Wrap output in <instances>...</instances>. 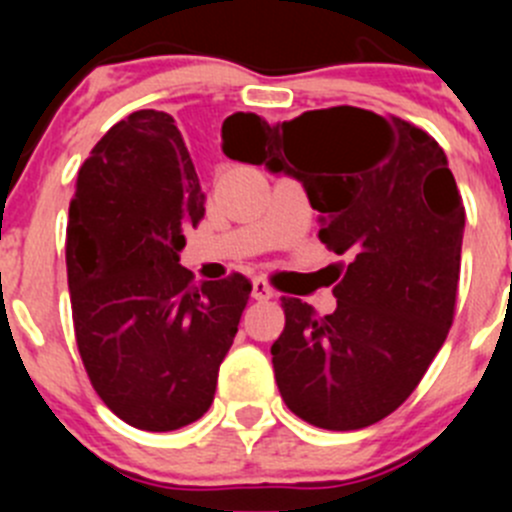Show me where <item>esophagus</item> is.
<instances>
[{
  "label": "esophagus",
  "mask_w": 512,
  "mask_h": 512,
  "mask_svg": "<svg viewBox=\"0 0 512 512\" xmlns=\"http://www.w3.org/2000/svg\"><path fill=\"white\" fill-rule=\"evenodd\" d=\"M252 297H255L257 302H267V299L275 297V292H272V287L267 285L262 277H255V280H252Z\"/></svg>",
  "instance_id": "34e87169"
}]
</instances>
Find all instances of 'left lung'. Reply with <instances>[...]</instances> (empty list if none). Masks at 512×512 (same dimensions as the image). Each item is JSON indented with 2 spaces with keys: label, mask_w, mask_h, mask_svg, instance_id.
Returning <instances> with one entry per match:
<instances>
[{
  "label": "left lung",
  "mask_w": 512,
  "mask_h": 512,
  "mask_svg": "<svg viewBox=\"0 0 512 512\" xmlns=\"http://www.w3.org/2000/svg\"><path fill=\"white\" fill-rule=\"evenodd\" d=\"M223 151L302 180L324 215L319 240L349 257L332 314L282 297L272 366L287 409L327 431L394 414L456 314L466 208L443 148L399 116L334 106Z\"/></svg>",
  "instance_id": "1"
}]
</instances>
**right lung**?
Listing matches in <instances>:
<instances>
[{"label": "right lung", "instance_id": "obj_1", "mask_svg": "<svg viewBox=\"0 0 512 512\" xmlns=\"http://www.w3.org/2000/svg\"><path fill=\"white\" fill-rule=\"evenodd\" d=\"M265 128L255 113L230 116ZM205 193L170 113H128L76 178L66 272L76 347L103 404L141 431H175L210 409L252 285L240 272L195 285L180 265Z\"/></svg>", "mask_w": 512, "mask_h": 512}]
</instances>
